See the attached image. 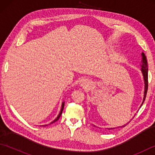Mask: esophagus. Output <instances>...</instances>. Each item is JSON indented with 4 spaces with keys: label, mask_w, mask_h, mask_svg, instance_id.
<instances>
[{
    "label": "esophagus",
    "mask_w": 155,
    "mask_h": 155,
    "mask_svg": "<svg viewBox=\"0 0 155 155\" xmlns=\"http://www.w3.org/2000/svg\"><path fill=\"white\" fill-rule=\"evenodd\" d=\"M88 83V80L86 79V78H83V79H81L80 81V84L81 86H85V85L87 84Z\"/></svg>",
    "instance_id": "34e87169"
}]
</instances>
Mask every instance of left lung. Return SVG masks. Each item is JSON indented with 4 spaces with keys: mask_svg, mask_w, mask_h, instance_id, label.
Returning a JSON list of instances; mask_svg holds the SVG:
<instances>
[{
    "mask_svg": "<svg viewBox=\"0 0 155 155\" xmlns=\"http://www.w3.org/2000/svg\"><path fill=\"white\" fill-rule=\"evenodd\" d=\"M142 56H143V60H142V65H141V67H142V68H141V71L143 72V77H144V98H143V101L142 104H141L140 107H142V105L143 104L144 101H145V98H146V96H147V91H148V68H147V57L144 53H142ZM129 123H128L127 124H124L123 126H121V127H118L117 128H120V127H124L125 126H127V125ZM108 129L111 130V129H114V128H108Z\"/></svg>",
    "mask_w": 155,
    "mask_h": 155,
    "instance_id": "1",
    "label": "left lung"
}]
</instances>
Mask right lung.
I'll return each mask as SVG.
<instances>
[{"mask_svg": "<svg viewBox=\"0 0 155 155\" xmlns=\"http://www.w3.org/2000/svg\"><path fill=\"white\" fill-rule=\"evenodd\" d=\"M64 102H63V103H62V107H61V112H60V113H59V114L58 115V117L55 118V119L52 121V122H51V123H50V124H52V123H54V122H56L57 120H58V119H59V118L61 117V114H62V110H63V108H64ZM48 124H45V125H42L41 127H46V126H47Z\"/></svg>", "mask_w": 155, "mask_h": 155, "instance_id": "right-lung-1", "label": "right lung"}]
</instances>
